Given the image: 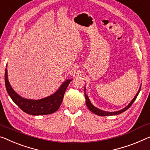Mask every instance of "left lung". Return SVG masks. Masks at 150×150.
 Masks as SVG:
<instances>
[{"label": "left lung", "mask_w": 150, "mask_h": 150, "mask_svg": "<svg viewBox=\"0 0 150 150\" xmlns=\"http://www.w3.org/2000/svg\"><path fill=\"white\" fill-rule=\"evenodd\" d=\"M141 86H142V85H141V86H140L139 88V91H137V93L136 94H135V96H134V98L132 99V100H131V102L129 103V105L127 106V107H125L123 109H121L120 110H118V111H114V112L105 111V110L99 109H98L97 107H94V106L91 103V100H90V99L88 98V95H87V94H86V87H84V96H85V98H86V106H87V107L88 108V109L91 110V112H93V113H94V114L99 115V116H111V115H119V114L122 113V112H123L124 111H125L126 110H127L129 108L131 107V105L133 104V102H134L135 99H136L137 96H138V94H139V93L140 90H141Z\"/></svg>", "instance_id": "1"}]
</instances>
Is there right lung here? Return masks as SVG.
Instances as JSON below:
<instances>
[{"mask_svg": "<svg viewBox=\"0 0 150 150\" xmlns=\"http://www.w3.org/2000/svg\"><path fill=\"white\" fill-rule=\"evenodd\" d=\"M7 67V66H6ZM72 79L66 80L54 94L38 100L25 98L13 89L8 79L7 69H5L4 82L6 91L14 103L23 111L31 115H44L56 112L60 107L66 90Z\"/></svg>", "mask_w": 150, "mask_h": 150, "instance_id": "add662e5", "label": "right lung"}]
</instances>
